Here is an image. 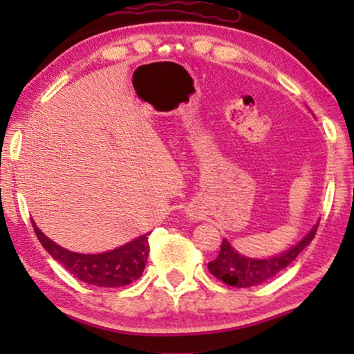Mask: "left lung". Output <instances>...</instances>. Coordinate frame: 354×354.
<instances>
[{"label":"left lung","instance_id":"8db88e82","mask_svg":"<svg viewBox=\"0 0 354 354\" xmlns=\"http://www.w3.org/2000/svg\"><path fill=\"white\" fill-rule=\"evenodd\" d=\"M316 232L317 225H314V229L298 245L269 259H251L246 258V256H241L224 239L222 240L219 254H217L214 261L207 264V269H209V272L216 279L222 280V282L230 285V287H254V285H259L266 282V280L272 279L280 270L287 268L288 264H292L297 259V256L311 243Z\"/></svg>","mask_w":354,"mask_h":354}]
</instances>
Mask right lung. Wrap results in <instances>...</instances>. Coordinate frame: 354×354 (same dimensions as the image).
I'll use <instances>...</instances> for the list:
<instances>
[{
  "mask_svg": "<svg viewBox=\"0 0 354 354\" xmlns=\"http://www.w3.org/2000/svg\"><path fill=\"white\" fill-rule=\"evenodd\" d=\"M43 248L82 282L96 287H124L142 277L149 254L148 234L101 254L74 253L48 239L32 222Z\"/></svg>",
  "mask_w": 354,
  "mask_h": 354,
  "instance_id": "add662e5",
  "label": "right lung"
}]
</instances>
